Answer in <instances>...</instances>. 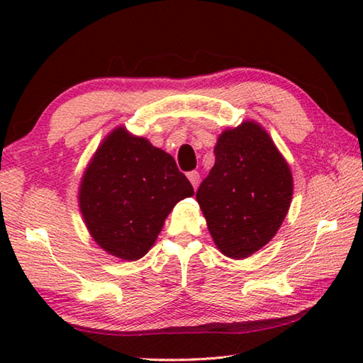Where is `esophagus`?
Here are the masks:
<instances>
[{"label":"esophagus","mask_w":363,"mask_h":363,"mask_svg":"<svg viewBox=\"0 0 363 363\" xmlns=\"http://www.w3.org/2000/svg\"><path fill=\"white\" fill-rule=\"evenodd\" d=\"M187 177H189L190 184H192V186H194V189L199 186V182H200V173H199V171H190V173H187Z\"/></svg>","instance_id":"1"}]
</instances>
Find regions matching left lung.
Segmentation results:
<instances>
[{"mask_svg": "<svg viewBox=\"0 0 363 363\" xmlns=\"http://www.w3.org/2000/svg\"><path fill=\"white\" fill-rule=\"evenodd\" d=\"M214 157L196 201L220 253L243 259L272 240L284 223L293 195L291 171L255 121L220 134Z\"/></svg>", "mask_w": 363, "mask_h": 363, "instance_id": "left-lung-1", "label": "left lung"}]
</instances>
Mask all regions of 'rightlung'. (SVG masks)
<instances>
[{
  "instance_id": "obj_1",
  "label": "right lung",
  "mask_w": 363,
  "mask_h": 363,
  "mask_svg": "<svg viewBox=\"0 0 363 363\" xmlns=\"http://www.w3.org/2000/svg\"><path fill=\"white\" fill-rule=\"evenodd\" d=\"M194 187L174 158L120 126L104 139L79 184V211L91 237L108 255H147L164 219Z\"/></svg>"
}]
</instances>
